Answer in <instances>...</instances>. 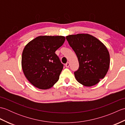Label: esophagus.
Returning <instances> with one entry per match:
<instances>
[{"mask_svg": "<svg viewBox=\"0 0 125 125\" xmlns=\"http://www.w3.org/2000/svg\"><path fill=\"white\" fill-rule=\"evenodd\" d=\"M69 65H70V63L69 62H67L65 64V67L67 68H68L69 67Z\"/></svg>", "mask_w": 125, "mask_h": 125, "instance_id": "obj_1", "label": "esophagus"}]
</instances>
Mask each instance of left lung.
<instances>
[{"label": "left lung", "instance_id": "1", "mask_svg": "<svg viewBox=\"0 0 125 125\" xmlns=\"http://www.w3.org/2000/svg\"><path fill=\"white\" fill-rule=\"evenodd\" d=\"M66 39L78 60V69L74 73L76 80L85 86L99 83L110 67V54L106 47L88 34L70 35Z\"/></svg>", "mask_w": 125, "mask_h": 125}]
</instances>
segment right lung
Here are the masks:
<instances>
[{
	"label": "right lung",
	"mask_w": 125,
	"mask_h": 125,
	"mask_svg": "<svg viewBox=\"0 0 125 125\" xmlns=\"http://www.w3.org/2000/svg\"><path fill=\"white\" fill-rule=\"evenodd\" d=\"M65 40L63 36H40L25 46L22 54V68L33 85L46 90L58 81L63 64L55 52Z\"/></svg>",
	"instance_id": "obj_1"
}]
</instances>
